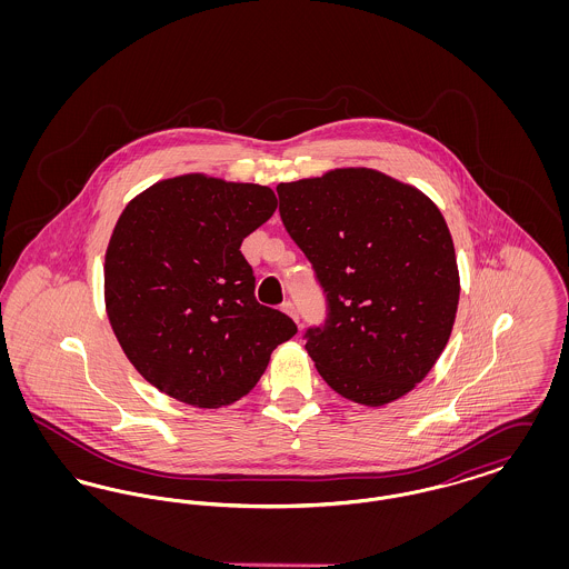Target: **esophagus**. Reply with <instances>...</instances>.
Masks as SVG:
<instances>
[{
  "mask_svg": "<svg viewBox=\"0 0 569 569\" xmlns=\"http://www.w3.org/2000/svg\"><path fill=\"white\" fill-rule=\"evenodd\" d=\"M281 309H283V313H288V316H290V318H292V320H295V322H298L297 307H295V305H292V302H286V305H283V307H281Z\"/></svg>",
  "mask_w": 569,
  "mask_h": 569,
  "instance_id": "1",
  "label": "esophagus"
}]
</instances>
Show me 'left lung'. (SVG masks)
I'll list each match as a JSON object with an SVG mask.
<instances>
[{
  "label": "left lung",
  "instance_id": "1",
  "mask_svg": "<svg viewBox=\"0 0 569 569\" xmlns=\"http://www.w3.org/2000/svg\"><path fill=\"white\" fill-rule=\"evenodd\" d=\"M279 213L328 297V325L305 350L326 383L383 407L429 376L448 346L460 277L433 200L373 168L279 183Z\"/></svg>",
  "mask_w": 569,
  "mask_h": 569
}]
</instances>
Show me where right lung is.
<instances>
[{"label":"right lung","instance_id":"1","mask_svg":"<svg viewBox=\"0 0 569 569\" xmlns=\"http://www.w3.org/2000/svg\"><path fill=\"white\" fill-rule=\"evenodd\" d=\"M274 191L204 172L162 179L117 219L104 258L110 328L136 371L200 409L243 399L297 325L253 297L241 243Z\"/></svg>","mask_w":569,"mask_h":569}]
</instances>
